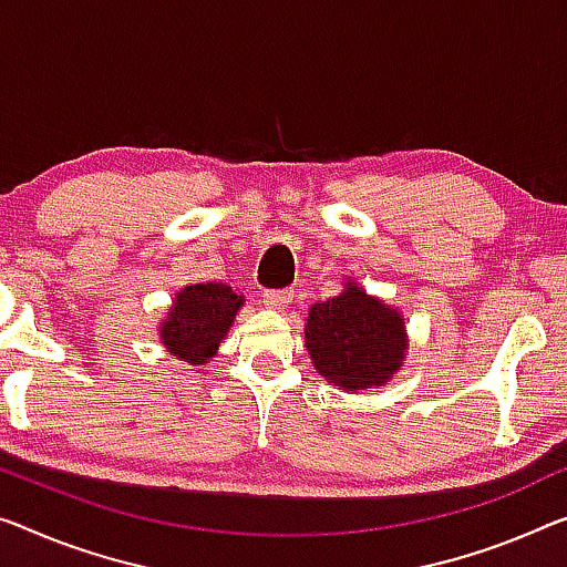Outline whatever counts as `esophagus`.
I'll return each instance as SVG.
<instances>
[{"label": "esophagus", "mask_w": 567, "mask_h": 567, "mask_svg": "<svg viewBox=\"0 0 567 567\" xmlns=\"http://www.w3.org/2000/svg\"><path fill=\"white\" fill-rule=\"evenodd\" d=\"M265 302L272 310H287L292 302V290H267Z\"/></svg>", "instance_id": "1"}]
</instances>
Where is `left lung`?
<instances>
[{"label":"left lung","instance_id":"8db88e82","mask_svg":"<svg viewBox=\"0 0 567 567\" xmlns=\"http://www.w3.org/2000/svg\"><path fill=\"white\" fill-rule=\"evenodd\" d=\"M306 349L318 374L333 386L379 390L404 361V318L357 282H346L341 295L308 310Z\"/></svg>","mask_w":567,"mask_h":567}]
</instances>
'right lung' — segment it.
<instances>
[{
    "instance_id": "obj_1",
    "label": "right lung",
    "mask_w": 567,
    "mask_h": 567,
    "mask_svg": "<svg viewBox=\"0 0 567 567\" xmlns=\"http://www.w3.org/2000/svg\"><path fill=\"white\" fill-rule=\"evenodd\" d=\"M241 306L244 295L224 282L183 287L175 295L167 318L159 323V341L185 364H208Z\"/></svg>"
}]
</instances>
